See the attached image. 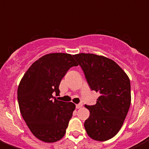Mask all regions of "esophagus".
<instances>
[{"mask_svg": "<svg viewBox=\"0 0 149 149\" xmlns=\"http://www.w3.org/2000/svg\"><path fill=\"white\" fill-rule=\"evenodd\" d=\"M82 106H83V104H82V103L77 104V105H76V109H81Z\"/></svg>", "mask_w": 149, "mask_h": 149, "instance_id": "esophagus-1", "label": "esophagus"}]
</instances>
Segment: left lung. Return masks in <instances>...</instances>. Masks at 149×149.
I'll return each instance as SVG.
<instances>
[{"label":"left lung","mask_w":149,"mask_h":149,"mask_svg":"<svg viewBox=\"0 0 149 149\" xmlns=\"http://www.w3.org/2000/svg\"><path fill=\"white\" fill-rule=\"evenodd\" d=\"M91 90L100 93L96 104L87 105L90 117L84 127L90 138L106 141L116 135L124 124L131 102L130 81L111 59L92 53L74 55Z\"/></svg>","instance_id":"obj_1"}]
</instances>
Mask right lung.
<instances>
[{
	"mask_svg": "<svg viewBox=\"0 0 149 149\" xmlns=\"http://www.w3.org/2000/svg\"><path fill=\"white\" fill-rule=\"evenodd\" d=\"M74 56L49 53L35 61L25 73L18 87L19 110L29 130L45 142L59 140L65 134L75 109L72 102L57 100L62 77L70 68L77 66Z\"/></svg>",
	"mask_w": 149,
	"mask_h": 149,
	"instance_id": "right-lung-1",
	"label": "right lung"
}]
</instances>
